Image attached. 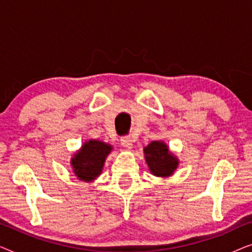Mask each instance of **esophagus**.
<instances>
[{"instance_id":"obj_1","label":"esophagus","mask_w":252,"mask_h":252,"mask_svg":"<svg viewBox=\"0 0 252 252\" xmlns=\"http://www.w3.org/2000/svg\"><path fill=\"white\" fill-rule=\"evenodd\" d=\"M120 142H122V146L124 148H126V149H132L133 148V142H132V139H130L129 136H124L122 137V140H120Z\"/></svg>"}]
</instances>
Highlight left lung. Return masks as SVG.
Wrapping results in <instances>:
<instances>
[{
	"label": "left lung",
	"instance_id": "obj_1",
	"mask_svg": "<svg viewBox=\"0 0 252 252\" xmlns=\"http://www.w3.org/2000/svg\"><path fill=\"white\" fill-rule=\"evenodd\" d=\"M143 153L150 173L155 177H171L179 166L178 157L170 151L164 141H153L143 148Z\"/></svg>",
	"mask_w": 252,
	"mask_h": 252
}]
</instances>
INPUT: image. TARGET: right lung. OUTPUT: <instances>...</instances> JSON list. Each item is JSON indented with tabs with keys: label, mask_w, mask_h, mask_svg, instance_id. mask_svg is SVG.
Listing matches in <instances>:
<instances>
[{
	"label": "right lung",
	"mask_w": 252,
	"mask_h": 252,
	"mask_svg": "<svg viewBox=\"0 0 252 252\" xmlns=\"http://www.w3.org/2000/svg\"><path fill=\"white\" fill-rule=\"evenodd\" d=\"M113 150L111 144L99 140H87L71 158V167L78 180L93 182L101 175L106 157Z\"/></svg>",
	"instance_id": "right-lung-1"
}]
</instances>
